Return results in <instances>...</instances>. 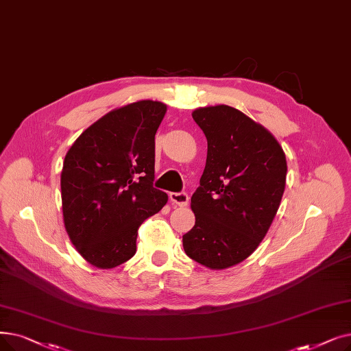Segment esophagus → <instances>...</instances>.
<instances>
[{
  "mask_svg": "<svg viewBox=\"0 0 351 351\" xmlns=\"http://www.w3.org/2000/svg\"><path fill=\"white\" fill-rule=\"evenodd\" d=\"M169 199L178 206H186L189 204V195L186 192H172L169 193Z\"/></svg>",
  "mask_w": 351,
  "mask_h": 351,
  "instance_id": "esophagus-1",
  "label": "esophagus"
}]
</instances>
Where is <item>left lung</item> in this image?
I'll return each mask as SVG.
<instances>
[{
  "instance_id": "1",
  "label": "left lung",
  "mask_w": 351,
  "mask_h": 351,
  "mask_svg": "<svg viewBox=\"0 0 351 351\" xmlns=\"http://www.w3.org/2000/svg\"><path fill=\"white\" fill-rule=\"evenodd\" d=\"M192 117L206 136L208 155L191 197L195 225L182 241L193 261L225 269L267 235L285 189V154L264 126L231 106L199 108Z\"/></svg>"
}]
</instances>
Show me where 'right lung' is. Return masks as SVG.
Listing matches in <instances>:
<instances>
[{
  "label": "right lung",
  "mask_w": 351,
  "mask_h": 351,
  "mask_svg": "<svg viewBox=\"0 0 351 351\" xmlns=\"http://www.w3.org/2000/svg\"><path fill=\"white\" fill-rule=\"evenodd\" d=\"M166 104L141 100L87 128L69 149L62 171L63 219L84 260L114 268L136 254L138 230L167 195L154 188L155 134Z\"/></svg>",
  "instance_id": "1"
}]
</instances>
